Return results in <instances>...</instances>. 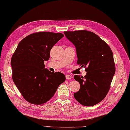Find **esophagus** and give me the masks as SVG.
<instances>
[{
	"label": "esophagus",
	"mask_w": 130,
	"mask_h": 130,
	"mask_svg": "<svg viewBox=\"0 0 130 130\" xmlns=\"http://www.w3.org/2000/svg\"><path fill=\"white\" fill-rule=\"evenodd\" d=\"M66 79H71L72 78V75H69V74H67L66 75Z\"/></svg>",
	"instance_id": "1"
}]
</instances>
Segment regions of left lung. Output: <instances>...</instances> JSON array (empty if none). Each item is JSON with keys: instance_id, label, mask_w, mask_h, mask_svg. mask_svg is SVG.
Masks as SVG:
<instances>
[{"instance_id": "obj_1", "label": "left lung", "mask_w": 130, "mask_h": 130, "mask_svg": "<svg viewBox=\"0 0 130 130\" xmlns=\"http://www.w3.org/2000/svg\"><path fill=\"white\" fill-rule=\"evenodd\" d=\"M64 34L75 46L77 64L84 67L87 72L84 77L74 76L80 85L74 97L84 106L96 105L106 96L115 74L112 51L105 41L91 31H64Z\"/></svg>"}]
</instances>
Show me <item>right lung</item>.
<instances>
[{
    "mask_svg": "<svg viewBox=\"0 0 130 130\" xmlns=\"http://www.w3.org/2000/svg\"><path fill=\"white\" fill-rule=\"evenodd\" d=\"M63 36L61 33L35 32L18 44L11 59L12 78L28 103L41 105L48 102L66 80L64 74L49 71L44 64L53 46Z\"/></svg>",
    "mask_w": 130,
    "mask_h": 130,
    "instance_id": "right-lung-1",
    "label": "right lung"
}]
</instances>
